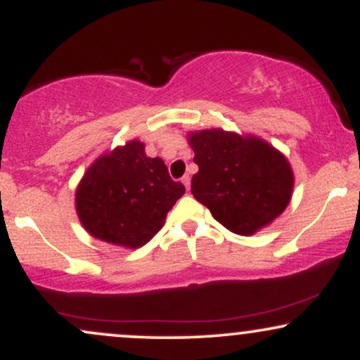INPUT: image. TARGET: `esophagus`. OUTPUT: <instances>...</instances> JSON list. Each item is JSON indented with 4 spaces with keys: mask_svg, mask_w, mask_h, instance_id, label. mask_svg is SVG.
<instances>
[{
    "mask_svg": "<svg viewBox=\"0 0 360 360\" xmlns=\"http://www.w3.org/2000/svg\"><path fill=\"white\" fill-rule=\"evenodd\" d=\"M181 183H183L186 186V189H188V191H189V188H191V177L184 176L183 179H181Z\"/></svg>",
    "mask_w": 360,
    "mask_h": 360,
    "instance_id": "1",
    "label": "esophagus"
}]
</instances>
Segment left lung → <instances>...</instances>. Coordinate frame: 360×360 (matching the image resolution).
<instances>
[{
	"mask_svg": "<svg viewBox=\"0 0 360 360\" xmlns=\"http://www.w3.org/2000/svg\"><path fill=\"white\" fill-rule=\"evenodd\" d=\"M200 171L193 196L217 221L237 235H254L288 208L295 172L283 152L252 134L223 128L188 131Z\"/></svg>",
	"mask_w": 360,
	"mask_h": 360,
	"instance_id": "8db88e82",
	"label": "left lung"
}]
</instances>
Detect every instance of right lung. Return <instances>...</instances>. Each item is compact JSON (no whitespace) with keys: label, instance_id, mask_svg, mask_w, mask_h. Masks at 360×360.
Masks as SVG:
<instances>
[{"label":"right lung","instance_id":"obj_1","mask_svg":"<svg viewBox=\"0 0 360 360\" xmlns=\"http://www.w3.org/2000/svg\"><path fill=\"white\" fill-rule=\"evenodd\" d=\"M160 157H147L134 139L103 152L76 188V213L82 229L98 240L139 249L164 226L169 210L184 194Z\"/></svg>","mask_w":360,"mask_h":360}]
</instances>
